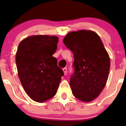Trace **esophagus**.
Returning <instances> with one entry per match:
<instances>
[{
	"instance_id": "obj_1",
	"label": "esophagus",
	"mask_w": 126,
	"mask_h": 126,
	"mask_svg": "<svg viewBox=\"0 0 126 126\" xmlns=\"http://www.w3.org/2000/svg\"><path fill=\"white\" fill-rule=\"evenodd\" d=\"M63 71H64V75H66L67 74V69L66 67H64V68H63Z\"/></svg>"
}]
</instances>
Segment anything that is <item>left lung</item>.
Here are the masks:
<instances>
[{
    "mask_svg": "<svg viewBox=\"0 0 126 126\" xmlns=\"http://www.w3.org/2000/svg\"><path fill=\"white\" fill-rule=\"evenodd\" d=\"M74 54L70 86L76 98L85 102L98 96L106 84L110 61L100 36L92 31L70 32L63 40Z\"/></svg>",
    "mask_w": 126,
    "mask_h": 126,
    "instance_id": "8db88e82",
    "label": "left lung"
}]
</instances>
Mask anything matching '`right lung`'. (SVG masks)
Wrapping results in <instances>:
<instances>
[{"label":"right lung","instance_id":"1","mask_svg":"<svg viewBox=\"0 0 126 126\" xmlns=\"http://www.w3.org/2000/svg\"><path fill=\"white\" fill-rule=\"evenodd\" d=\"M57 36L35 35L20 42L16 62L18 76L26 93L32 100L43 102L56 94L64 72L53 57Z\"/></svg>","mask_w":126,"mask_h":126}]
</instances>
